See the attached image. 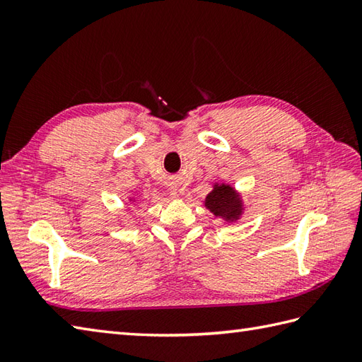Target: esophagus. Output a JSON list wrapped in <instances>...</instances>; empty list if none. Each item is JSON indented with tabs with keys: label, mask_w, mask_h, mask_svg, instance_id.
Listing matches in <instances>:
<instances>
[{
	"label": "esophagus",
	"mask_w": 362,
	"mask_h": 362,
	"mask_svg": "<svg viewBox=\"0 0 362 362\" xmlns=\"http://www.w3.org/2000/svg\"><path fill=\"white\" fill-rule=\"evenodd\" d=\"M171 196H174V197H175V196H177V193H174V191H171Z\"/></svg>",
	"instance_id": "esophagus-1"
}]
</instances>
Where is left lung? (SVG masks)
<instances>
[{
  "instance_id": "obj_1",
  "label": "left lung",
  "mask_w": 362,
  "mask_h": 362,
  "mask_svg": "<svg viewBox=\"0 0 362 362\" xmlns=\"http://www.w3.org/2000/svg\"><path fill=\"white\" fill-rule=\"evenodd\" d=\"M205 206L214 216H221L226 221H235L241 214L240 197L228 185H214V189L205 199Z\"/></svg>"
}]
</instances>
